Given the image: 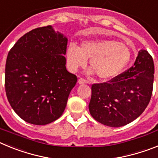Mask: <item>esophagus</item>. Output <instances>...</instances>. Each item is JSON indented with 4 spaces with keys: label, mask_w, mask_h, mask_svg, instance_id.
<instances>
[{
    "label": "esophagus",
    "mask_w": 158,
    "mask_h": 158,
    "mask_svg": "<svg viewBox=\"0 0 158 158\" xmlns=\"http://www.w3.org/2000/svg\"><path fill=\"white\" fill-rule=\"evenodd\" d=\"M78 83L80 84V85H82V84H86L88 83V81L85 80V79H84V78L80 77L78 79Z\"/></svg>",
    "instance_id": "34e87169"
}]
</instances>
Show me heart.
<instances>
[{"instance_id": "b5f03b06", "label": "heart", "mask_w": 158, "mask_h": 158, "mask_svg": "<svg viewBox=\"0 0 158 158\" xmlns=\"http://www.w3.org/2000/svg\"><path fill=\"white\" fill-rule=\"evenodd\" d=\"M67 62L71 70L84 67L89 60L90 73H96L101 80H110L123 70L131 58L129 47L111 40H86L79 47L71 43L67 48Z\"/></svg>"}]
</instances>
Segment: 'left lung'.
Listing matches in <instances>:
<instances>
[{
    "mask_svg": "<svg viewBox=\"0 0 158 158\" xmlns=\"http://www.w3.org/2000/svg\"><path fill=\"white\" fill-rule=\"evenodd\" d=\"M154 64L147 51L138 53L132 66L107 82L93 84L89 109L97 122L118 127L142 114L153 93Z\"/></svg>",
    "mask_w": 158,
    "mask_h": 158,
    "instance_id": "obj_1",
    "label": "left lung"
}]
</instances>
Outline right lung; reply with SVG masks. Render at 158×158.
<instances>
[{"label": "right lung", "mask_w": 158, "mask_h": 158, "mask_svg": "<svg viewBox=\"0 0 158 158\" xmlns=\"http://www.w3.org/2000/svg\"><path fill=\"white\" fill-rule=\"evenodd\" d=\"M67 39L51 26L19 38L8 54L5 86L8 102L22 119L46 125L62 115L77 81L65 68Z\"/></svg>", "instance_id": "right-lung-1"}]
</instances>
